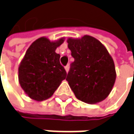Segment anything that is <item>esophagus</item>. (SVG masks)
Returning a JSON list of instances; mask_svg holds the SVG:
<instances>
[{"label":"esophagus","mask_w":134,"mask_h":134,"mask_svg":"<svg viewBox=\"0 0 134 134\" xmlns=\"http://www.w3.org/2000/svg\"><path fill=\"white\" fill-rule=\"evenodd\" d=\"M65 69L66 72H69V65H67L65 67Z\"/></svg>","instance_id":"34e87169"}]
</instances>
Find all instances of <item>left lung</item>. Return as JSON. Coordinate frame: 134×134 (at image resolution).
<instances>
[{"mask_svg": "<svg viewBox=\"0 0 134 134\" xmlns=\"http://www.w3.org/2000/svg\"><path fill=\"white\" fill-rule=\"evenodd\" d=\"M68 47L74 62L66 80L75 96L86 103L105 99L116 80L113 60L103 44L95 38L85 35L80 39H68Z\"/></svg>", "mask_w": 134, "mask_h": 134, "instance_id": "obj_1", "label": "left lung"}]
</instances>
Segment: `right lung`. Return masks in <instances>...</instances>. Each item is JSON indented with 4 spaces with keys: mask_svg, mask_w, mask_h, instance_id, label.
Segmentation results:
<instances>
[{
    "mask_svg": "<svg viewBox=\"0 0 134 134\" xmlns=\"http://www.w3.org/2000/svg\"><path fill=\"white\" fill-rule=\"evenodd\" d=\"M63 42L62 38L51 42L40 38L27 50L18 68V79L30 98L37 101L48 99L66 78V71L59 62L60 55L55 52Z\"/></svg>",
    "mask_w": 134,
    "mask_h": 134,
    "instance_id": "add662e5",
    "label": "right lung"
}]
</instances>
